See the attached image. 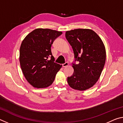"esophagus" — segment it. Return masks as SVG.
Wrapping results in <instances>:
<instances>
[{
	"mask_svg": "<svg viewBox=\"0 0 123 123\" xmlns=\"http://www.w3.org/2000/svg\"><path fill=\"white\" fill-rule=\"evenodd\" d=\"M68 65H69V64H68V62H66V63H64L63 64H62V67H67L68 66Z\"/></svg>",
	"mask_w": 123,
	"mask_h": 123,
	"instance_id": "34e87169",
	"label": "esophagus"
}]
</instances>
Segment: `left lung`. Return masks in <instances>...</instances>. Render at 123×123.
<instances>
[{"mask_svg": "<svg viewBox=\"0 0 123 123\" xmlns=\"http://www.w3.org/2000/svg\"><path fill=\"white\" fill-rule=\"evenodd\" d=\"M75 61L73 75L67 82L73 89L85 91L91 88L99 79L106 61V50L103 41L91 29H77L66 32Z\"/></svg>", "mask_w": 123, "mask_h": 123, "instance_id": "1", "label": "left lung"}]
</instances>
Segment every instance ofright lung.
<instances>
[{
    "instance_id": "right-lung-1",
    "label": "right lung",
    "mask_w": 123,
    "mask_h": 123,
    "mask_svg": "<svg viewBox=\"0 0 123 123\" xmlns=\"http://www.w3.org/2000/svg\"><path fill=\"white\" fill-rule=\"evenodd\" d=\"M62 34L49 29L33 30L22 41L19 62L25 78L37 88H46L53 84L62 65L54 62L51 47L54 41ZM49 58L51 59L48 60Z\"/></svg>"
}]
</instances>
